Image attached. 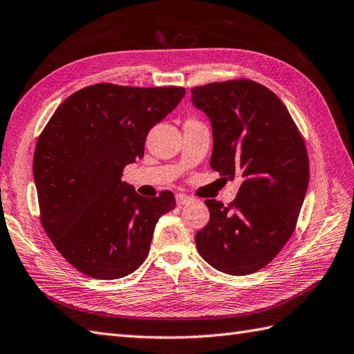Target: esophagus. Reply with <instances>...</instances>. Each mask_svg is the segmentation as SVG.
Segmentation results:
<instances>
[{"instance_id":"esophagus-1","label":"esophagus","mask_w":354,"mask_h":354,"mask_svg":"<svg viewBox=\"0 0 354 354\" xmlns=\"http://www.w3.org/2000/svg\"><path fill=\"white\" fill-rule=\"evenodd\" d=\"M190 201H192V198L187 196V194H183V193L176 194V204L178 205H185V204H189Z\"/></svg>"}]
</instances>
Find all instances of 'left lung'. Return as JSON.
Segmentation results:
<instances>
[{"label": "left lung", "instance_id": "8db88e82", "mask_svg": "<svg viewBox=\"0 0 354 354\" xmlns=\"http://www.w3.org/2000/svg\"><path fill=\"white\" fill-rule=\"evenodd\" d=\"M190 93L213 126L209 165L225 179L240 178L228 205L205 201L209 221L194 236L196 248L221 272H257L295 231L309 185L304 138L283 102L257 82H213Z\"/></svg>", "mask_w": 354, "mask_h": 354}]
</instances>
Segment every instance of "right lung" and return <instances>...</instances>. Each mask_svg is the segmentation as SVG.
Wrapping results in <instances>:
<instances>
[{"label": "right lung", "instance_id": "add662e5", "mask_svg": "<svg viewBox=\"0 0 354 354\" xmlns=\"http://www.w3.org/2000/svg\"><path fill=\"white\" fill-rule=\"evenodd\" d=\"M184 94L183 86L95 84L71 94L44 127L33 156L41 223L79 272L115 280L146 260L175 196H140L122 183L123 170L145 156L149 131Z\"/></svg>", "mask_w": 354, "mask_h": 354}]
</instances>
